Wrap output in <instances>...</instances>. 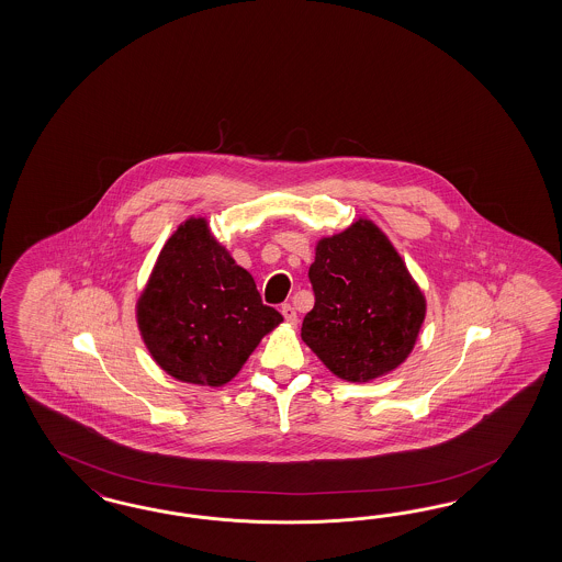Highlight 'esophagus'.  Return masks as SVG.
Here are the masks:
<instances>
[{
	"label": "esophagus",
	"mask_w": 562,
	"mask_h": 562,
	"mask_svg": "<svg viewBox=\"0 0 562 562\" xmlns=\"http://www.w3.org/2000/svg\"><path fill=\"white\" fill-rule=\"evenodd\" d=\"M280 311H282V315H284V319H286L289 324H296V319H299V317H296V311H294V306L290 305V303H286V305H282Z\"/></svg>",
	"instance_id": "34e87169"
}]
</instances>
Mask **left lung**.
I'll return each instance as SVG.
<instances>
[{
    "label": "left lung",
    "instance_id": "left-lung-1",
    "mask_svg": "<svg viewBox=\"0 0 562 562\" xmlns=\"http://www.w3.org/2000/svg\"><path fill=\"white\" fill-rule=\"evenodd\" d=\"M308 280L315 305L301 338L331 373L367 383L408 358L425 322V294L373 222L322 238Z\"/></svg>",
    "mask_w": 562,
    "mask_h": 562
}]
</instances>
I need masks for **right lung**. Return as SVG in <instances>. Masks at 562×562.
Returning <instances> with one entry per match:
<instances>
[{
	"mask_svg": "<svg viewBox=\"0 0 562 562\" xmlns=\"http://www.w3.org/2000/svg\"><path fill=\"white\" fill-rule=\"evenodd\" d=\"M280 322L204 218H189L167 240L137 301V325L158 367L210 387L228 383Z\"/></svg>",
	"mask_w": 562,
	"mask_h": 562,
	"instance_id": "1",
	"label": "right lung"
}]
</instances>
